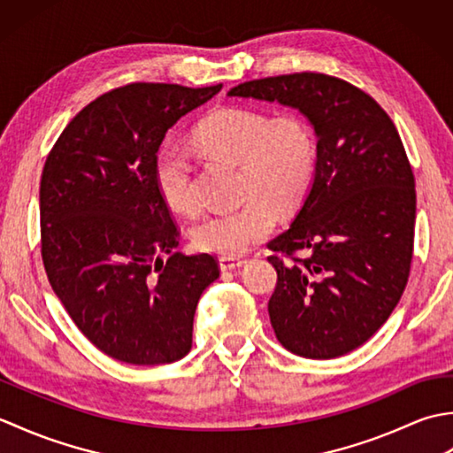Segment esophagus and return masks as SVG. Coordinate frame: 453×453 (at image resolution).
I'll list each match as a JSON object with an SVG mask.
<instances>
[{"label": "esophagus", "instance_id": "34e87169", "mask_svg": "<svg viewBox=\"0 0 453 453\" xmlns=\"http://www.w3.org/2000/svg\"><path fill=\"white\" fill-rule=\"evenodd\" d=\"M245 261L239 257H219V268L221 271H234V268L242 266Z\"/></svg>", "mask_w": 453, "mask_h": 453}]
</instances>
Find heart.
<instances>
[{
    "mask_svg": "<svg viewBox=\"0 0 453 453\" xmlns=\"http://www.w3.org/2000/svg\"><path fill=\"white\" fill-rule=\"evenodd\" d=\"M195 143L210 156L239 165V187L247 202L198 219L192 242L206 253H245L276 226V210H290L307 190L315 171L317 140L297 114L271 119L247 107H226L202 120ZM156 182L165 204L179 214H195L198 196L195 171L185 151L163 150L156 161Z\"/></svg>",
    "mask_w": 453,
    "mask_h": 453,
    "instance_id": "heart-1",
    "label": "heart"
}]
</instances>
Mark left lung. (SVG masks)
<instances>
[{
  "label": "left lung",
  "mask_w": 453,
  "mask_h": 453,
  "mask_svg": "<svg viewBox=\"0 0 453 453\" xmlns=\"http://www.w3.org/2000/svg\"><path fill=\"white\" fill-rule=\"evenodd\" d=\"M227 95L288 104L313 124L311 188L268 242L278 274L268 315L286 350L349 354L389 319L411 273L417 192L395 124L368 93L326 73L253 80Z\"/></svg>",
  "instance_id": "left-lung-1"
}]
</instances>
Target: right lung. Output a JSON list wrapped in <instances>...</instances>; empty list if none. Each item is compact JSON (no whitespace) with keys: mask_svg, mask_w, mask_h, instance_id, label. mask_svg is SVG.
I'll list each match as a JSON object with an SVG mask.
<instances>
[{"mask_svg":"<svg viewBox=\"0 0 453 453\" xmlns=\"http://www.w3.org/2000/svg\"><path fill=\"white\" fill-rule=\"evenodd\" d=\"M221 89L128 83L80 111L41 177V255L78 329L114 360L175 362L192 346L211 255L173 253L180 229L156 182L167 130ZM161 254H169L163 262Z\"/></svg>","mask_w":453,"mask_h":453,"instance_id":"obj_1","label":"right lung"}]
</instances>
